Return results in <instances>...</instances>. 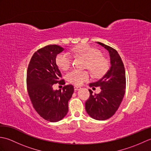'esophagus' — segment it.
<instances>
[{
  "instance_id": "34e87169",
  "label": "esophagus",
  "mask_w": 151,
  "mask_h": 151,
  "mask_svg": "<svg viewBox=\"0 0 151 151\" xmlns=\"http://www.w3.org/2000/svg\"><path fill=\"white\" fill-rule=\"evenodd\" d=\"M81 88L79 87V86H75L74 87V89H75V91H77V90H79V89H81Z\"/></svg>"
}]
</instances>
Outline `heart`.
Masks as SVG:
<instances>
[{
	"label": "heart",
	"instance_id": "1",
	"mask_svg": "<svg viewBox=\"0 0 151 151\" xmlns=\"http://www.w3.org/2000/svg\"><path fill=\"white\" fill-rule=\"evenodd\" d=\"M73 52L84 57L87 60L86 67L91 70L95 76H101L108 69V62L102 56L100 50L89 45H81L73 49ZM72 62V57L67 52L59 53L56 57V63L60 69L67 70ZM90 78V73L88 70L74 69L67 74V79L70 83L76 86L82 84Z\"/></svg>",
	"mask_w": 151,
	"mask_h": 151
}]
</instances>
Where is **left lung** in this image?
Wrapping results in <instances>:
<instances>
[{
	"instance_id": "8db88e82",
	"label": "left lung",
	"mask_w": 151,
	"mask_h": 151,
	"mask_svg": "<svg viewBox=\"0 0 151 151\" xmlns=\"http://www.w3.org/2000/svg\"><path fill=\"white\" fill-rule=\"evenodd\" d=\"M106 49L110 57V67L106 73L98 81L89 84L90 87H100L99 94H93L86 102V110L89 116L96 120L108 119L115 114L119 107L126 88L125 70L117 51L106 45L97 42Z\"/></svg>"
}]
</instances>
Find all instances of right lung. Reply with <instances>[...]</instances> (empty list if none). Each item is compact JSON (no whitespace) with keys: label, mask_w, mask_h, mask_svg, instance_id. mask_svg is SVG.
Instances as JSON below:
<instances>
[{"label":"right lung","mask_w":151,"mask_h":151,"mask_svg":"<svg viewBox=\"0 0 151 151\" xmlns=\"http://www.w3.org/2000/svg\"><path fill=\"white\" fill-rule=\"evenodd\" d=\"M63 48L50 45L37 50L30 61L27 74L28 93L33 107L41 117L57 122L68 112V101L74 92L72 85L63 86L62 90H54V84H65L60 81L62 75L56 63L57 54Z\"/></svg>","instance_id":"right-lung-1"}]
</instances>
